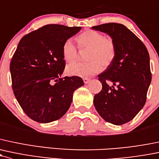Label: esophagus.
Here are the masks:
<instances>
[{"instance_id":"esophagus-1","label":"esophagus","mask_w":159,"mask_h":159,"mask_svg":"<svg viewBox=\"0 0 159 159\" xmlns=\"http://www.w3.org/2000/svg\"><path fill=\"white\" fill-rule=\"evenodd\" d=\"M83 81H84V84H88L90 82V81H91V79L88 78H83Z\"/></svg>"}]
</instances>
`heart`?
<instances>
[{"instance_id":"b5f03b06","label":"heart","mask_w":159,"mask_h":159,"mask_svg":"<svg viewBox=\"0 0 159 159\" xmlns=\"http://www.w3.org/2000/svg\"><path fill=\"white\" fill-rule=\"evenodd\" d=\"M80 49L87 50L84 63H71L66 67L67 74L87 78L99 72L102 67H110L116 57V44L114 39L93 30H88L76 38ZM62 56L67 62H73L78 58V49L71 39H67L62 46Z\"/></svg>"}]
</instances>
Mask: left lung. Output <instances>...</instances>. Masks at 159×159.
I'll list each match as a JSON object with an SVG mask.
<instances>
[{"mask_svg": "<svg viewBox=\"0 0 159 159\" xmlns=\"http://www.w3.org/2000/svg\"><path fill=\"white\" fill-rule=\"evenodd\" d=\"M92 28L109 34L117 49L113 64L98 75L102 90L94 95L93 104L105 121L114 125L125 124L133 120L146 103L152 81L148 50L123 24L108 23Z\"/></svg>", "mask_w": 159, "mask_h": 159, "instance_id": "8db88e82", "label": "left lung"}]
</instances>
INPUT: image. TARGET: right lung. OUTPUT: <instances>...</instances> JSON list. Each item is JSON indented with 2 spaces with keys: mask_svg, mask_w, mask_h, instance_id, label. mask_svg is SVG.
Instances as JSON below:
<instances>
[{
  "mask_svg": "<svg viewBox=\"0 0 159 159\" xmlns=\"http://www.w3.org/2000/svg\"><path fill=\"white\" fill-rule=\"evenodd\" d=\"M81 29L48 24L20 41L10 65L12 88L24 113L34 121L60 119L69 109L74 91L84 85L80 77L61 78L66 67L63 43Z\"/></svg>",
  "mask_w": 159,
  "mask_h": 159,
  "instance_id": "obj_1",
  "label": "right lung"
}]
</instances>
